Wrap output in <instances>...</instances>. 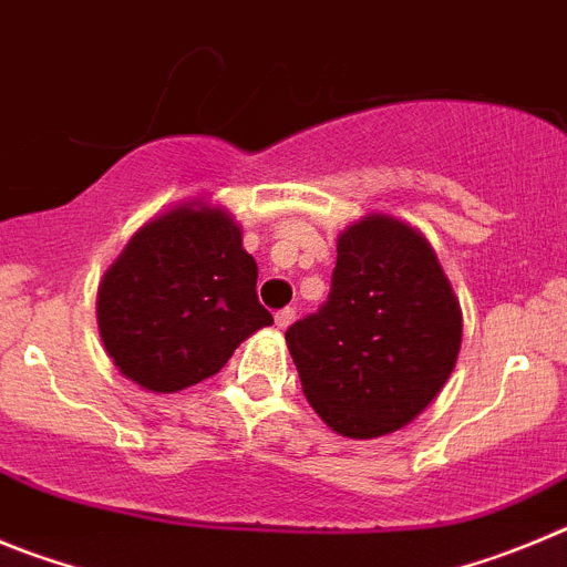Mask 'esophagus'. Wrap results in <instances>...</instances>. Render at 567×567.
Instances as JSON below:
<instances>
[{"mask_svg":"<svg viewBox=\"0 0 567 567\" xmlns=\"http://www.w3.org/2000/svg\"><path fill=\"white\" fill-rule=\"evenodd\" d=\"M274 319H277V328H288L290 321L296 319V308H282V310H277V316H274Z\"/></svg>","mask_w":567,"mask_h":567,"instance_id":"34e87169","label":"esophagus"}]
</instances>
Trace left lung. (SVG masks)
<instances>
[{
  "mask_svg": "<svg viewBox=\"0 0 567 567\" xmlns=\"http://www.w3.org/2000/svg\"><path fill=\"white\" fill-rule=\"evenodd\" d=\"M328 302L285 333L305 398L344 437L395 432L455 370L461 308L430 243L372 214L339 237Z\"/></svg>",
  "mask_w": 567,
  "mask_h": 567,
  "instance_id": "8db88e82",
  "label": "left lung"
}]
</instances>
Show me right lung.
Instances as JSON below:
<instances>
[{
  "label": "right lung",
  "mask_w": 567,
  "mask_h": 567,
  "mask_svg": "<svg viewBox=\"0 0 567 567\" xmlns=\"http://www.w3.org/2000/svg\"><path fill=\"white\" fill-rule=\"evenodd\" d=\"M271 321L257 299V262L220 208L177 206L146 223L99 288L106 353L152 392L212 379Z\"/></svg>",
  "instance_id": "right-lung-1"
}]
</instances>
